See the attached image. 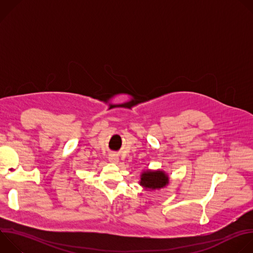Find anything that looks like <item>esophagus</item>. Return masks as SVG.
<instances>
[{"label": "esophagus", "instance_id": "esophagus-1", "mask_svg": "<svg viewBox=\"0 0 253 253\" xmlns=\"http://www.w3.org/2000/svg\"><path fill=\"white\" fill-rule=\"evenodd\" d=\"M109 161L111 162V163H118L119 162V157L116 155V154H111L110 156H109Z\"/></svg>", "mask_w": 253, "mask_h": 253}]
</instances>
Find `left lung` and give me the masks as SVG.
Masks as SVG:
<instances>
[{
  "mask_svg": "<svg viewBox=\"0 0 253 253\" xmlns=\"http://www.w3.org/2000/svg\"><path fill=\"white\" fill-rule=\"evenodd\" d=\"M169 177L162 170H146L140 175L139 184L146 190L161 189L168 185Z\"/></svg>",
  "mask_w": 253,
  "mask_h": 253,
  "instance_id": "obj_1",
  "label": "left lung"
}]
</instances>
